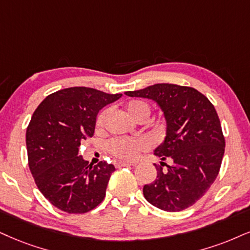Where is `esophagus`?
<instances>
[{
    "label": "esophagus",
    "mask_w": 250,
    "mask_h": 250,
    "mask_svg": "<svg viewBox=\"0 0 250 250\" xmlns=\"http://www.w3.org/2000/svg\"><path fill=\"white\" fill-rule=\"evenodd\" d=\"M128 166H131V163H128V162H124V161H116V162H115V167H116V168L128 167Z\"/></svg>",
    "instance_id": "obj_1"
}]
</instances>
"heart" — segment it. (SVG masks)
Segmentation results:
<instances>
[{"label":"heart","mask_w":250,"mask_h":250,"mask_svg":"<svg viewBox=\"0 0 250 250\" xmlns=\"http://www.w3.org/2000/svg\"><path fill=\"white\" fill-rule=\"evenodd\" d=\"M126 111L132 118L137 122L145 120L146 122L150 115V106L144 101H131L126 105ZM107 111H103L97 117L96 126L97 128H102L105 124ZM148 144L141 138H124L116 137L106 141L105 148L111 155L119 160L131 161L138 156L141 150L146 149Z\"/></svg>","instance_id":"obj_1"}]
</instances>
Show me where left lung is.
I'll return each instance as SVG.
<instances>
[{"label": "left lung", "instance_id": "1", "mask_svg": "<svg viewBox=\"0 0 250 250\" xmlns=\"http://www.w3.org/2000/svg\"><path fill=\"white\" fill-rule=\"evenodd\" d=\"M125 94L155 101L167 120V137L154 154L171 163L154 165L158 176L144 187L145 198L163 211L186 210L210 189L223 161L225 137L213 104L195 88L169 83Z\"/></svg>", "mask_w": 250, "mask_h": 250}]
</instances>
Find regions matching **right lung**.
<instances>
[{
  "label": "right lung",
  "instance_id": "add662e5",
  "mask_svg": "<svg viewBox=\"0 0 250 250\" xmlns=\"http://www.w3.org/2000/svg\"><path fill=\"white\" fill-rule=\"evenodd\" d=\"M122 97L87 87L61 89L35 110L26 128L29 168L40 192L67 213H87L103 202L113 165L78 156L94 135L98 111Z\"/></svg>",
  "mask_w": 250,
  "mask_h": 250
}]
</instances>
